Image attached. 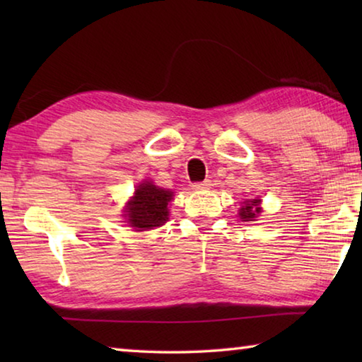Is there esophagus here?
<instances>
[{
  "instance_id": "1",
  "label": "esophagus",
  "mask_w": 362,
  "mask_h": 362,
  "mask_svg": "<svg viewBox=\"0 0 362 362\" xmlns=\"http://www.w3.org/2000/svg\"><path fill=\"white\" fill-rule=\"evenodd\" d=\"M192 188L196 189V192H199V189H209V188H211V182H209V180L196 182V183H193Z\"/></svg>"
}]
</instances>
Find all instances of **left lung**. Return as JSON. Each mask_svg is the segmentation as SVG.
I'll list each match as a JSON object with an SVG mask.
<instances>
[{
    "instance_id": "left-lung-1",
    "label": "left lung",
    "mask_w": 362,
    "mask_h": 362,
    "mask_svg": "<svg viewBox=\"0 0 362 362\" xmlns=\"http://www.w3.org/2000/svg\"><path fill=\"white\" fill-rule=\"evenodd\" d=\"M260 199H252V201H244V206L240 209V216L244 222H250L257 217V214H260Z\"/></svg>"
}]
</instances>
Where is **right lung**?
Instances as JSON below:
<instances>
[{"instance_id":"obj_1","label":"right lung","mask_w":362,"mask_h":362,"mask_svg":"<svg viewBox=\"0 0 362 362\" xmlns=\"http://www.w3.org/2000/svg\"><path fill=\"white\" fill-rule=\"evenodd\" d=\"M170 199H173V192L153 185L151 182H144L127 204L124 217H127L131 226H136L139 230L161 226L168 220V203Z\"/></svg>"}]
</instances>
